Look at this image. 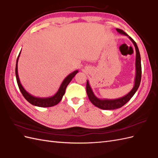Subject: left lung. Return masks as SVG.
<instances>
[{
    "label": "left lung",
    "mask_w": 158,
    "mask_h": 158,
    "mask_svg": "<svg viewBox=\"0 0 158 158\" xmlns=\"http://www.w3.org/2000/svg\"><path fill=\"white\" fill-rule=\"evenodd\" d=\"M116 31H118L119 34L128 36V38L130 39L131 41L133 42L135 46V50H136V59H135V67H136V75H135V83L134 86L129 93H128L125 96L119 98L117 99H113V100H108V99H100L97 98L95 96L94 93L93 92L92 89L89 85V81L88 80L87 81V85H86V91L87 94L89 98L90 102L92 103L96 107L102 109V110H114L117 108H120L127 104L129 102L131 98L134 96V94L136 93L138 88L139 87L141 83V56L140 53H139V50L138 48V46L137 45L136 42H135L133 38H131L130 36L128 35L127 33L124 32L123 30L120 29H116Z\"/></svg>",
    "instance_id": "left-lung-1"
}]
</instances>
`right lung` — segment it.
I'll use <instances>...</instances> for the list:
<instances>
[{"label": "right lung", "instance_id": "obj_1", "mask_svg": "<svg viewBox=\"0 0 158 158\" xmlns=\"http://www.w3.org/2000/svg\"><path fill=\"white\" fill-rule=\"evenodd\" d=\"M21 54V51L19 52V56L17 57V62H16V67H15V75H16V79H17V82L18 84V86H19V89L23 95V97L25 98L27 102H29L31 104L38 106V107H42V108H47V107H52L55 105L58 104L59 102L61 101L62 97H63L64 94L65 93L66 88H67L69 83L71 81L72 79L74 77L75 75L79 72L78 70H76L73 71V73H70L67 77H66L63 81L62 82L61 85L58 89L57 92L55 94L54 96L48 97V98H38L32 96L31 94L28 93L27 91L24 89V87L22 86L21 83L20 82L19 75H18V67H17V64H18V60H19V58Z\"/></svg>", "mask_w": 158, "mask_h": 158}]
</instances>
